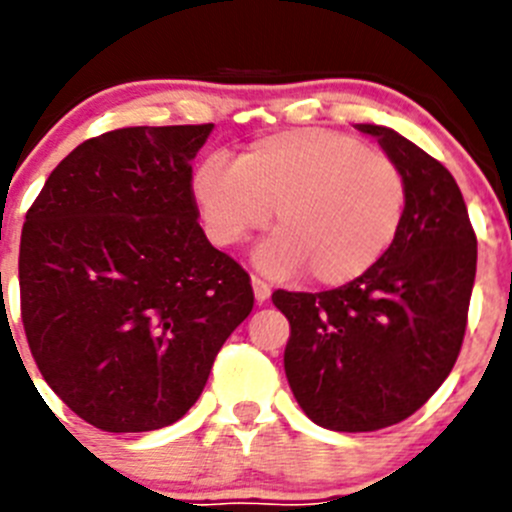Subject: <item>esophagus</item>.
Segmentation results:
<instances>
[{"label":"esophagus","instance_id":"obj_1","mask_svg":"<svg viewBox=\"0 0 512 512\" xmlns=\"http://www.w3.org/2000/svg\"><path fill=\"white\" fill-rule=\"evenodd\" d=\"M251 286H254V296L258 303H266L268 296H271V286H268L266 281H261V278H251Z\"/></svg>","mask_w":512,"mask_h":512}]
</instances>
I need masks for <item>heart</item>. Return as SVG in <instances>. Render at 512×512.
Listing matches in <instances>:
<instances>
[{"instance_id":"1","label":"heart","mask_w":512,"mask_h":512,"mask_svg":"<svg viewBox=\"0 0 512 512\" xmlns=\"http://www.w3.org/2000/svg\"><path fill=\"white\" fill-rule=\"evenodd\" d=\"M206 234L236 246L266 229L256 251L273 278L308 271L318 286H346L371 271L406 219V176L391 156L331 129H291L254 141L239 161L206 156L191 179Z\"/></svg>"}]
</instances>
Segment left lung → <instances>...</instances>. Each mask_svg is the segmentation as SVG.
Returning <instances> with one entry per match:
<instances>
[{
	"instance_id": "1",
	"label": "left lung",
	"mask_w": 512,
	"mask_h": 512,
	"mask_svg": "<svg viewBox=\"0 0 512 512\" xmlns=\"http://www.w3.org/2000/svg\"><path fill=\"white\" fill-rule=\"evenodd\" d=\"M376 136L406 176V219L388 254L346 286L276 291L291 323L283 368L316 426L366 433L406 421L453 371L468 321L478 241L440 161L388 126Z\"/></svg>"
}]
</instances>
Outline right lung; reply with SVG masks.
Returning <instances> with one entry per match:
<instances>
[{
  "label": "right lung",
  "mask_w": 512,
  "mask_h": 512,
  "mask_svg": "<svg viewBox=\"0 0 512 512\" xmlns=\"http://www.w3.org/2000/svg\"><path fill=\"white\" fill-rule=\"evenodd\" d=\"M211 131L129 126L84 141L27 211L29 348L49 388L109 433L186 416L254 308L249 273L196 221L191 161Z\"/></svg>",
  "instance_id": "obj_1"
}]
</instances>
